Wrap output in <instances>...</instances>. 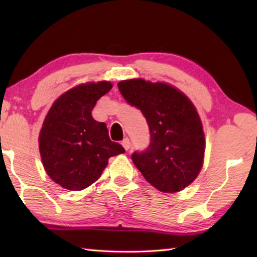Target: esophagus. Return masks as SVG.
<instances>
[{"mask_svg": "<svg viewBox=\"0 0 257 257\" xmlns=\"http://www.w3.org/2000/svg\"><path fill=\"white\" fill-rule=\"evenodd\" d=\"M121 145L123 146V149L125 150V151H128L129 149H130V141L128 138H124L122 142H121Z\"/></svg>", "mask_w": 257, "mask_h": 257, "instance_id": "34e87169", "label": "esophagus"}]
</instances>
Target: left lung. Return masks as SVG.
Wrapping results in <instances>:
<instances>
[{
  "label": "left lung",
  "mask_w": 257,
  "mask_h": 257,
  "mask_svg": "<svg viewBox=\"0 0 257 257\" xmlns=\"http://www.w3.org/2000/svg\"><path fill=\"white\" fill-rule=\"evenodd\" d=\"M125 102L141 110L150 128V146L132 160L145 179L163 193L190 185L203 167L205 137L194 104L171 85L144 79L118 84Z\"/></svg>",
  "instance_id": "left-lung-1"
}]
</instances>
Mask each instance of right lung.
I'll use <instances>...</instances> for the list:
<instances>
[{
	"instance_id": "1",
	"label": "right lung",
	"mask_w": 257,
	"mask_h": 257,
	"mask_svg": "<svg viewBox=\"0 0 257 257\" xmlns=\"http://www.w3.org/2000/svg\"><path fill=\"white\" fill-rule=\"evenodd\" d=\"M111 88L110 81L76 86L47 113L38 138L41 158L47 175L63 188H87L101 177L111 156L124 153L108 137L106 124L92 116L95 104Z\"/></svg>"
}]
</instances>
